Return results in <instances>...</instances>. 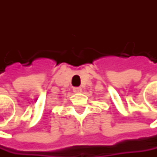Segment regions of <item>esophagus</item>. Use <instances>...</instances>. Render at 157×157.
<instances>
[{
    "instance_id": "1",
    "label": "esophagus",
    "mask_w": 157,
    "mask_h": 157,
    "mask_svg": "<svg viewBox=\"0 0 157 157\" xmlns=\"http://www.w3.org/2000/svg\"><path fill=\"white\" fill-rule=\"evenodd\" d=\"M73 92L80 93V92H82V88L81 87H73Z\"/></svg>"
}]
</instances>
